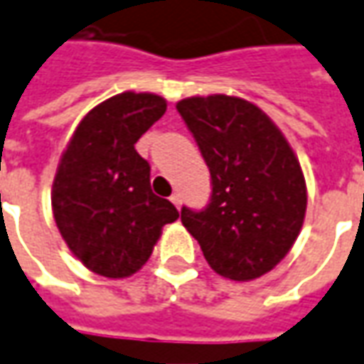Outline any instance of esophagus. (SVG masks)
<instances>
[{
  "label": "esophagus",
  "mask_w": 364,
  "mask_h": 364,
  "mask_svg": "<svg viewBox=\"0 0 364 364\" xmlns=\"http://www.w3.org/2000/svg\"><path fill=\"white\" fill-rule=\"evenodd\" d=\"M170 200H172V204H174L176 208H180V206H182V194H180V192H174V194L170 196Z\"/></svg>",
  "instance_id": "1"
}]
</instances>
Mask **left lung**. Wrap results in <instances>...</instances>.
Returning <instances> with one entry per match:
<instances>
[{
  "mask_svg": "<svg viewBox=\"0 0 364 364\" xmlns=\"http://www.w3.org/2000/svg\"><path fill=\"white\" fill-rule=\"evenodd\" d=\"M210 170V202L182 208V224L220 277L252 280L279 264L301 232L306 184L274 122L242 97L176 104Z\"/></svg>",
  "mask_w": 364,
  "mask_h": 364,
  "instance_id": "left-lung-1",
  "label": "left lung"
}]
</instances>
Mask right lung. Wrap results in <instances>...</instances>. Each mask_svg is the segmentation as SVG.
Masks as SVG:
<instances>
[{
  "instance_id": "right-lung-1",
  "label": "right lung",
  "mask_w": 364,
  "mask_h": 364,
  "mask_svg": "<svg viewBox=\"0 0 364 364\" xmlns=\"http://www.w3.org/2000/svg\"><path fill=\"white\" fill-rule=\"evenodd\" d=\"M166 100L124 92L90 109L58 166L51 208L68 248L85 268L126 279L146 264L162 226L180 212L150 186L134 144L164 116Z\"/></svg>"
}]
</instances>
